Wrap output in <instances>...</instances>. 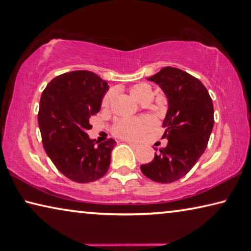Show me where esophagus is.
<instances>
[{
	"label": "esophagus",
	"instance_id": "esophagus-1",
	"mask_svg": "<svg viewBox=\"0 0 251 251\" xmlns=\"http://www.w3.org/2000/svg\"><path fill=\"white\" fill-rule=\"evenodd\" d=\"M128 144H129V146H132L133 149H138V147H140V145L136 144V143H128Z\"/></svg>",
	"mask_w": 251,
	"mask_h": 251
}]
</instances>
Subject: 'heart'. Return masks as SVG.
Masks as SVG:
<instances>
[{
  "label": "heart",
  "instance_id": "heart-1",
  "mask_svg": "<svg viewBox=\"0 0 251 251\" xmlns=\"http://www.w3.org/2000/svg\"><path fill=\"white\" fill-rule=\"evenodd\" d=\"M129 93L136 100L144 102L145 100H151L153 97L152 87L147 83H136L129 88ZM114 98V91L109 90L105 94L101 99L102 108H108ZM154 119L149 116L134 119H117L113 125V133L117 137L127 141H134L140 138L146 130L152 128L154 126Z\"/></svg>",
  "mask_w": 251,
  "mask_h": 251
}]
</instances>
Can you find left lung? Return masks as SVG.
Returning <instances> with one entry per match:
<instances>
[{
	"label": "left lung",
	"mask_w": 251,
	"mask_h": 251,
	"mask_svg": "<svg viewBox=\"0 0 251 251\" xmlns=\"http://www.w3.org/2000/svg\"><path fill=\"white\" fill-rule=\"evenodd\" d=\"M149 80L168 97L162 136L168 145L141 170L154 182L172 183L186 176L204 153L214 124L212 99L198 78L173 67H164Z\"/></svg>",
	"instance_id": "8db88e82"
}]
</instances>
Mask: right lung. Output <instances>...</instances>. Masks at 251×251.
<instances>
[{
	"instance_id": "add662e5",
	"label": "right lung",
	"mask_w": 251,
	"mask_h": 251,
	"mask_svg": "<svg viewBox=\"0 0 251 251\" xmlns=\"http://www.w3.org/2000/svg\"><path fill=\"white\" fill-rule=\"evenodd\" d=\"M107 89L96 74L75 70L57 75L41 95L38 123L43 147L59 172L74 182H94L108 171L116 142L109 138L96 145L87 134Z\"/></svg>"
}]
</instances>
